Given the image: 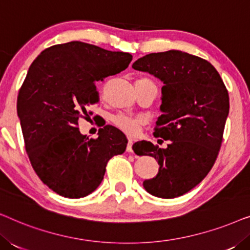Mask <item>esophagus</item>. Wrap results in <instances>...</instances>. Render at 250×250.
<instances>
[{
    "mask_svg": "<svg viewBox=\"0 0 250 250\" xmlns=\"http://www.w3.org/2000/svg\"><path fill=\"white\" fill-rule=\"evenodd\" d=\"M132 146H133V139L128 138V143H127V146H126V151H127V152H133Z\"/></svg>",
    "mask_w": 250,
    "mask_h": 250,
    "instance_id": "34e87169",
    "label": "esophagus"
}]
</instances>
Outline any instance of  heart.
<instances>
[{"label": "heart", "instance_id": "b5f03b06", "mask_svg": "<svg viewBox=\"0 0 250 250\" xmlns=\"http://www.w3.org/2000/svg\"><path fill=\"white\" fill-rule=\"evenodd\" d=\"M138 81H149L146 78H140ZM136 81V82H138ZM112 123L116 127H118L121 131L125 132L126 134L136 135L141 128L143 121L139 117H131V116L119 114L112 117Z\"/></svg>", "mask_w": 250, "mask_h": 250}]
</instances>
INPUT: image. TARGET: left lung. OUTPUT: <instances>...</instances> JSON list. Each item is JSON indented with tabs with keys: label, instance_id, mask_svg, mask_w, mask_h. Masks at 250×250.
Here are the masks:
<instances>
[{
	"label": "left lung",
	"instance_id": "left-lung-1",
	"mask_svg": "<svg viewBox=\"0 0 250 250\" xmlns=\"http://www.w3.org/2000/svg\"><path fill=\"white\" fill-rule=\"evenodd\" d=\"M132 68L164 83L155 135L170 140L166 149L148 141L133 145L136 155L151 156L159 165L143 187L158 198L180 197L206 177L217 158L230 108L228 90L213 64L182 51L146 54Z\"/></svg>",
	"mask_w": 250,
	"mask_h": 250
}]
</instances>
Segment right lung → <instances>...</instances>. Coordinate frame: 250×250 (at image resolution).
Instances as JSON below:
<instances>
[{"mask_svg":"<svg viewBox=\"0 0 250 250\" xmlns=\"http://www.w3.org/2000/svg\"><path fill=\"white\" fill-rule=\"evenodd\" d=\"M132 58L74 41L47 47L30 64L17 112L34 170L60 196L93 192L109 159L125 151L127 139L118 128L107 125L88 139L78 122L99 101L95 83L125 70Z\"/></svg>","mask_w":250,"mask_h":250,"instance_id":"add662e5","label":"right lung"}]
</instances>
